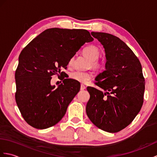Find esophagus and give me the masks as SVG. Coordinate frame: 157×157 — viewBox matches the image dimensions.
<instances>
[{
  "label": "esophagus",
  "instance_id": "obj_1",
  "mask_svg": "<svg viewBox=\"0 0 157 157\" xmlns=\"http://www.w3.org/2000/svg\"><path fill=\"white\" fill-rule=\"evenodd\" d=\"M86 88V86H84V85H83V84H82L81 85V86H80V89H81V90H85Z\"/></svg>",
  "mask_w": 157,
  "mask_h": 157
}]
</instances>
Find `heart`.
<instances>
[{"label": "heart", "mask_w": 157, "mask_h": 157, "mask_svg": "<svg viewBox=\"0 0 157 157\" xmlns=\"http://www.w3.org/2000/svg\"><path fill=\"white\" fill-rule=\"evenodd\" d=\"M84 55L88 56L91 61V66L94 69H101L103 65L101 62H100L98 59L101 54L99 49L95 46H88L84 49ZM73 61V58L69 60V64L71 65ZM71 78L73 80L78 82L82 84H86L89 80L92 78L93 75L91 72H82L79 71H73L70 75Z\"/></svg>", "instance_id": "heart-1"}]
</instances>
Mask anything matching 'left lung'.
<instances>
[{
  "mask_svg": "<svg viewBox=\"0 0 157 157\" xmlns=\"http://www.w3.org/2000/svg\"><path fill=\"white\" fill-rule=\"evenodd\" d=\"M105 51V70L96 84L105 92L88 87L90 98L86 111L90 120L103 131L115 133L132 122L144 102L145 80L141 63L124 42L112 34L91 32Z\"/></svg>",
  "mask_w": 157,
  "mask_h": 157,
  "instance_id": "1",
  "label": "left lung"
}]
</instances>
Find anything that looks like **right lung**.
Masks as SVG:
<instances>
[{
  "label": "right lung",
  "instance_id": "obj_1",
  "mask_svg": "<svg viewBox=\"0 0 157 157\" xmlns=\"http://www.w3.org/2000/svg\"><path fill=\"white\" fill-rule=\"evenodd\" d=\"M94 40L86 29L50 28L22 50L15 71V101L29 125L43 129L56 125L65 115L80 84L65 79L55 88L52 75L63 74L69 60L86 42Z\"/></svg>",
  "mask_w": 157,
  "mask_h": 157
}]
</instances>
